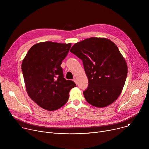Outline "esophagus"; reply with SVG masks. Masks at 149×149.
<instances>
[{
  "mask_svg": "<svg viewBox=\"0 0 149 149\" xmlns=\"http://www.w3.org/2000/svg\"><path fill=\"white\" fill-rule=\"evenodd\" d=\"M73 81H74V82L77 85V79H76V78H74V79H73Z\"/></svg>",
  "mask_w": 149,
  "mask_h": 149,
  "instance_id": "1",
  "label": "esophagus"
}]
</instances>
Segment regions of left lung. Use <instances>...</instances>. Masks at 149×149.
Instances as JSON below:
<instances>
[{
  "instance_id": "left-lung-1",
  "label": "left lung",
  "mask_w": 149,
  "mask_h": 149,
  "mask_svg": "<svg viewBox=\"0 0 149 149\" xmlns=\"http://www.w3.org/2000/svg\"><path fill=\"white\" fill-rule=\"evenodd\" d=\"M71 52L80 58L88 79L83 92L96 107L111 104L121 94L127 74V62L117 45L105 38H90L75 44Z\"/></svg>"
}]
</instances>
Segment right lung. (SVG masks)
Listing matches in <instances>:
<instances>
[{
    "instance_id": "add662e5",
    "label": "right lung",
    "mask_w": 149,
    "mask_h": 149,
    "mask_svg": "<svg viewBox=\"0 0 149 149\" xmlns=\"http://www.w3.org/2000/svg\"><path fill=\"white\" fill-rule=\"evenodd\" d=\"M71 44L42 42L33 45L22 62L26 92L39 107L48 111L64 105L70 91L76 86L74 81L63 78L62 61Z\"/></svg>"
}]
</instances>
